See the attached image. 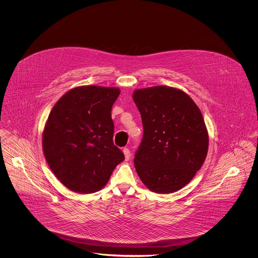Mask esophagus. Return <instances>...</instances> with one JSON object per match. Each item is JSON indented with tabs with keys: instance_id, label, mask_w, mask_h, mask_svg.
I'll return each instance as SVG.
<instances>
[{
	"instance_id": "obj_1",
	"label": "esophagus",
	"mask_w": 258,
	"mask_h": 258,
	"mask_svg": "<svg viewBox=\"0 0 258 258\" xmlns=\"http://www.w3.org/2000/svg\"><path fill=\"white\" fill-rule=\"evenodd\" d=\"M123 155H124V160H130V158H131V152H130V150L127 149V148H124L123 150Z\"/></svg>"
}]
</instances>
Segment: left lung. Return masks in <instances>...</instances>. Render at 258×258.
I'll use <instances>...</instances> for the list:
<instances>
[{
    "mask_svg": "<svg viewBox=\"0 0 258 258\" xmlns=\"http://www.w3.org/2000/svg\"><path fill=\"white\" fill-rule=\"evenodd\" d=\"M133 98L144 135L135 167L151 191L171 194L188 184L207 157L209 135L197 103L169 86L136 89Z\"/></svg>",
    "mask_w": 258,
    "mask_h": 258,
    "instance_id": "obj_1",
    "label": "left lung"
}]
</instances>
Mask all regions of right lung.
Masks as SVG:
<instances>
[{
    "instance_id": "add662e5",
    "label": "right lung",
    "mask_w": 258,
    "mask_h": 258,
    "mask_svg": "<svg viewBox=\"0 0 258 258\" xmlns=\"http://www.w3.org/2000/svg\"><path fill=\"white\" fill-rule=\"evenodd\" d=\"M117 87L78 86L55 103L42 133V150L51 170L77 194H93L108 183L124 160L113 143L111 109Z\"/></svg>"
}]
</instances>
